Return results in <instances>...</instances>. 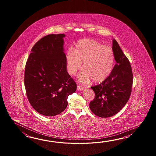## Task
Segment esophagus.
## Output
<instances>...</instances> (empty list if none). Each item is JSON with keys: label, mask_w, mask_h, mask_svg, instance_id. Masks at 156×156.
<instances>
[{"label": "esophagus", "mask_w": 156, "mask_h": 156, "mask_svg": "<svg viewBox=\"0 0 156 156\" xmlns=\"http://www.w3.org/2000/svg\"><path fill=\"white\" fill-rule=\"evenodd\" d=\"M77 89L79 90V91H82V90L84 89V88L83 87V86L78 85V86H77Z\"/></svg>", "instance_id": "esophagus-1"}]
</instances>
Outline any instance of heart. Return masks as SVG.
Segmentation results:
<instances>
[{"mask_svg": "<svg viewBox=\"0 0 156 156\" xmlns=\"http://www.w3.org/2000/svg\"><path fill=\"white\" fill-rule=\"evenodd\" d=\"M65 58L67 71L70 75H75L83 64V70L79 80L85 83L91 80L94 83H102L109 76L115 64L112 48L92 39L79 41L73 51H67Z\"/></svg>", "mask_w": 156, "mask_h": 156, "instance_id": "1", "label": "heart"}]
</instances>
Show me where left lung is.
Instances as JSON below:
<instances>
[{"mask_svg":"<svg viewBox=\"0 0 156 156\" xmlns=\"http://www.w3.org/2000/svg\"><path fill=\"white\" fill-rule=\"evenodd\" d=\"M112 49L116 63L112 73L99 85L91 87L95 96L90 103V109L101 118L118 113L128 102L132 92L133 76L129 61L114 39Z\"/></svg>","mask_w":156,"mask_h":156,"instance_id":"left-lung-1","label":"left lung"}]
</instances>
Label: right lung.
<instances>
[{
  "label": "right lung",
  "instance_id": "obj_1",
  "mask_svg": "<svg viewBox=\"0 0 156 156\" xmlns=\"http://www.w3.org/2000/svg\"><path fill=\"white\" fill-rule=\"evenodd\" d=\"M63 34H48L34 46L27 61L24 85L31 106L44 116H52L66 108L68 96L76 83L67 71Z\"/></svg>",
  "mask_w": 156,
  "mask_h": 156
}]
</instances>
